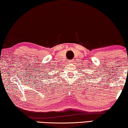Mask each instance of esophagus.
<instances>
[{"label":"esophagus","mask_w":128,"mask_h":128,"mask_svg":"<svg viewBox=\"0 0 128 128\" xmlns=\"http://www.w3.org/2000/svg\"><path fill=\"white\" fill-rule=\"evenodd\" d=\"M72 62H73L72 60H69V61H68V63H69V64L72 63Z\"/></svg>","instance_id":"esophagus-1"}]
</instances>
